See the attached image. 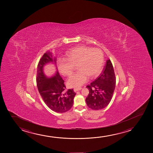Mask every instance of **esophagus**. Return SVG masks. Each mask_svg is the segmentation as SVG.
Returning <instances> with one entry per match:
<instances>
[{"label": "esophagus", "instance_id": "obj_1", "mask_svg": "<svg viewBox=\"0 0 153 153\" xmlns=\"http://www.w3.org/2000/svg\"><path fill=\"white\" fill-rule=\"evenodd\" d=\"M82 90V88H74V91L75 92H76V91H79V90Z\"/></svg>", "mask_w": 153, "mask_h": 153}]
</instances>
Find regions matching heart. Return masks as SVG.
Wrapping results in <instances>:
<instances>
[{
    "mask_svg": "<svg viewBox=\"0 0 153 153\" xmlns=\"http://www.w3.org/2000/svg\"><path fill=\"white\" fill-rule=\"evenodd\" d=\"M104 55L99 49L86 46L75 48L67 53L66 59H59L57 62L59 72L63 76L72 73L74 66L78 71L69 77L67 85L71 88H78L87 82L88 78L98 76L102 71Z\"/></svg>",
    "mask_w": 153,
    "mask_h": 153,
    "instance_id": "obj_1",
    "label": "heart"
}]
</instances>
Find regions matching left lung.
<instances>
[{
    "instance_id": "left-lung-1",
    "label": "left lung",
    "mask_w": 153,
    "mask_h": 153,
    "mask_svg": "<svg viewBox=\"0 0 153 153\" xmlns=\"http://www.w3.org/2000/svg\"><path fill=\"white\" fill-rule=\"evenodd\" d=\"M115 83L113 65L108 59L98 77L86 87L89 91L86 98L88 107L98 110L107 107L113 96Z\"/></svg>"
}]
</instances>
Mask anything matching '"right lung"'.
<instances>
[{"label":"right lung","mask_w":153,"mask_h":153,"mask_svg":"<svg viewBox=\"0 0 153 153\" xmlns=\"http://www.w3.org/2000/svg\"><path fill=\"white\" fill-rule=\"evenodd\" d=\"M48 63L54 64L56 71L52 77L48 78L44 73V67ZM36 84L38 90L47 106L57 113L69 111L73 105L76 93L73 89H66L64 81L62 78L56 67V57L47 51L41 59L37 68Z\"/></svg>","instance_id":"right-lung-1"}]
</instances>
